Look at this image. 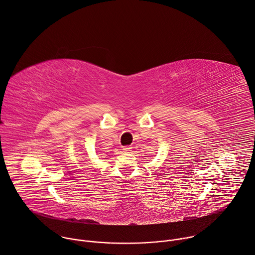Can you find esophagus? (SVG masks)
I'll list each match as a JSON object with an SVG mask.
<instances>
[{
    "label": "esophagus",
    "instance_id": "34e87169",
    "mask_svg": "<svg viewBox=\"0 0 255 255\" xmlns=\"http://www.w3.org/2000/svg\"><path fill=\"white\" fill-rule=\"evenodd\" d=\"M131 149V146L130 145H127V146H124V150L125 151H129Z\"/></svg>",
    "mask_w": 255,
    "mask_h": 255
}]
</instances>
